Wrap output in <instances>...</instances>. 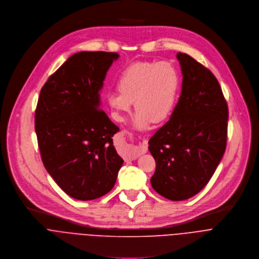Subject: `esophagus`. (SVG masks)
<instances>
[{"mask_svg":"<svg viewBox=\"0 0 259 259\" xmlns=\"http://www.w3.org/2000/svg\"><path fill=\"white\" fill-rule=\"evenodd\" d=\"M148 151V142L147 140H143L136 148H134L132 154L128 156V160H135L142 154H145Z\"/></svg>","mask_w":259,"mask_h":259,"instance_id":"1","label":"esophagus"}]
</instances>
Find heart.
I'll list each match as a JSON object with an SVG mask.
<instances>
[{
  "label": "heart",
  "instance_id": "1",
  "mask_svg": "<svg viewBox=\"0 0 259 259\" xmlns=\"http://www.w3.org/2000/svg\"><path fill=\"white\" fill-rule=\"evenodd\" d=\"M181 87L179 69L170 62L139 61L126 66L117 78L118 91L108 94L115 117L122 121L132 110L137 113L134 126L144 131L159 123L172 112Z\"/></svg>",
  "mask_w": 259,
  "mask_h": 259
}]
</instances>
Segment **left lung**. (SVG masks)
Returning <instances> with one entry per match:
<instances>
[{"label":"left lung","mask_w":259,"mask_h":259,"mask_svg":"<svg viewBox=\"0 0 259 259\" xmlns=\"http://www.w3.org/2000/svg\"><path fill=\"white\" fill-rule=\"evenodd\" d=\"M183 84L169 120L149 141L156 161L153 189L172 201L199 193L213 176L226 151L229 109L213 73L178 53Z\"/></svg>","instance_id":"left-lung-1"}]
</instances>
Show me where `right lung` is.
<instances>
[{
  "label": "right lung",
  "mask_w": 259,
  "mask_h": 259,
  "mask_svg": "<svg viewBox=\"0 0 259 259\" xmlns=\"http://www.w3.org/2000/svg\"><path fill=\"white\" fill-rule=\"evenodd\" d=\"M118 57L112 52H79L39 93L34 127L42 163L77 200H94L111 191L123 163L112 141L119 128L100 109L99 94Z\"/></svg>",
  "instance_id": "right-lung-1"
}]
</instances>
